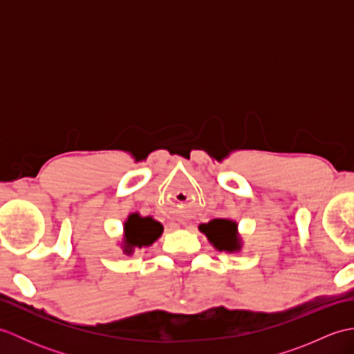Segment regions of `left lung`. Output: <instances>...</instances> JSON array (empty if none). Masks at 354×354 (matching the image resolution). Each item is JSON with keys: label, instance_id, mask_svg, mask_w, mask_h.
Returning a JSON list of instances; mask_svg holds the SVG:
<instances>
[{"label": "left lung", "instance_id": "obj_1", "mask_svg": "<svg viewBox=\"0 0 354 354\" xmlns=\"http://www.w3.org/2000/svg\"><path fill=\"white\" fill-rule=\"evenodd\" d=\"M199 231L205 234L208 242L221 252L242 251V237L239 234V225L232 219H213L208 223H201Z\"/></svg>", "mask_w": 354, "mask_h": 354}]
</instances>
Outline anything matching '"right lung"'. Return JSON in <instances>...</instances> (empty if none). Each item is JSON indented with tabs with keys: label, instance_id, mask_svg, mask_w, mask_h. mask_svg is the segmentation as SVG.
<instances>
[{
	"label": "right lung",
	"instance_id": "add662e5",
	"mask_svg": "<svg viewBox=\"0 0 354 354\" xmlns=\"http://www.w3.org/2000/svg\"><path fill=\"white\" fill-rule=\"evenodd\" d=\"M164 227L152 216L142 217L140 213H131L124 221L122 250L126 255H132L135 248L153 245L161 237Z\"/></svg>",
	"mask_w": 354,
	"mask_h": 354
}]
</instances>
